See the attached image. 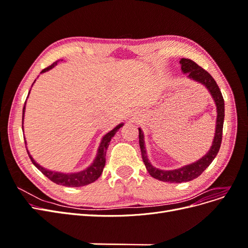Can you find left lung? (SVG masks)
<instances>
[{"mask_svg":"<svg viewBox=\"0 0 248 248\" xmlns=\"http://www.w3.org/2000/svg\"><path fill=\"white\" fill-rule=\"evenodd\" d=\"M181 64V69L184 73L188 74L189 78L201 82L204 85L208 91L211 94L212 98L216 104L217 109V118H216V127H215V136L213 139L212 146L210 148L209 151L205 156H202L201 159L193 162L191 164H187L185 167H182L177 170H163L154 168L151 162L149 161L148 156L146 153L145 148V141H144V133L142 130L139 128V138H140V148L141 151L142 161H144L147 170L149 174L153 178L160 180L163 182H170V183H182V182H188L191 180L198 178L202 171H204L211 162L214 160L217 153L219 151L221 140H222V128H223V120H224V100L222 94L220 92V89L217 86L216 81L211 77L208 71L202 69L201 66L197 63L191 61L190 59H181L180 61Z\"/></svg>","mask_w":248,"mask_h":248,"instance_id":"8db88e82","label":"left lung"}]
</instances>
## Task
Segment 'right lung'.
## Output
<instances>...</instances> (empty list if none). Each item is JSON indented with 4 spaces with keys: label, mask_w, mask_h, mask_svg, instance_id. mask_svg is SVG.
I'll return each mask as SVG.
<instances>
[{
    "label": "right lung",
    "mask_w": 248,
    "mask_h": 248,
    "mask_svg": "<svg viewBox=\"0 0 248 248\" xmlns=\"http://www.w3.org/2000/svg\"><path fill=\"white\" fill-rule=\"evenodd\" d=\"M60 61V60H59ZM59 61H56L54 64H51L50 66H48L47 68L43 69L41 71V73L46 72L49 69L54 68V67L57 65V63ZM63 61V60H62ZM35 82V81H34ZM30 94V92H29ZM25 109H26V102H25V107L22 108V122H24V116H25ZM124 124L121 123L119 124L118 126H116L114 129L110 130L109 132H108L106 136H104L101 140V142L98 148V151H97V155L95 157V159L93 161V163L91 166L88 167L86 170H81V171H78V172H70V174H66V172H60V171H55V170H49L47 169H44L41 166H39L33 157L30 155L28 149L27 152L29 154L30 159L33 162L34 166L38 169L44 176H46L50 181H52L56 184L59 185H63V186H67V187H80V186H85L88 185L90 183H93L94 181H96L97 179L100 177V175L102 174V170L104 169V166H106V154H107V150L108 147L109 145V141L111 140V138L115 136L116 132L119 130V128H121ZM24 127V126H22ZM26 142V140H25Z\"/></svg>",
    "instance_id": "1"
}]
</instances>
